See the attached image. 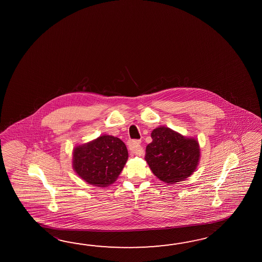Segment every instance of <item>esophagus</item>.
Segmentation results:
<instances>
[{"mask_svg":"<svg viewBox=\"0 0 262 262\" xmlns=\"http://www.w3.org/2000/svg\"><path fill=\"white\" fill-rule=\"evenodd\" d=\"M128 149L135 156L141 155V146L139 140H130L128 142Z\"/></svg>","mask_w":262,"mask_h":262,"instance_id":"esophagus-1","label":"esophagus"}]
</instances>
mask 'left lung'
Returning <instances> with one entry per match:
<instances>
[{"label":"left lung","mask_w":262,"mask_h":262,"mask_svg":"<svg viewBox=\"0 0 262 262\" xmlns=\"http://www.w3.org/2000/svg\"><path fill=\"white\" fill-rule=\"evenodd\" d=\"M145 160L157 178L167 184L184 181L195 172L201 159L199 140L166 126L154 129Z\"/></svg>","instance_id":"8db88e82"}]
</instances>
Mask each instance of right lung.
<instances>
[{
    "label": "right lung",
    "mask_w": 262,
    "mask_h": 262,
    "mask_svg": "<svg viewBox=\"0 0 262 262\" xmlns=\"http://www.w3.org/2000/svg\"><path fill=\"white\" fill-rule=\"evenodd\" d=\"M72 155L73 169L78 177L98 187L114 184L128 159L125 144L111 135L75 146Z\"/></svg>",
    "instance_id": "obj_1"
}]
</instances>
